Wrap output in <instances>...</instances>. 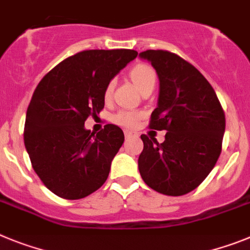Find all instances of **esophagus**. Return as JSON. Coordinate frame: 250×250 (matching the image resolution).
<instances>
[{"mask_svg": "<svg viewBox=\"0 0 250 250\" xmlns=\"http://www.w3.org/2000/svg\"><path fill=\"white\" fill-rule=\"evenodd\" d=\"M125 138H131V137H134V136H136V133H133L132 131H125Z\"/></svg>", "mask_w": 250, "mask_h": 250, "instance_id": "1", "label": "esophagus"}]
</instances>
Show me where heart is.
<instances>
[{
    "label": "heart",
    "instance_id": "obj_1",
    "mask_svg": "<svg viewBox=\"0 0 250 250\" xmlns=\"http://www.w3.org/2000/svg\"><path fill=\"white\" fill-rule=\"evenodd\" d=\"M129 78L142 93L147 89L155 88L156 80H157V75H156L153 68L145 62H138L132 66V69L129 70ZM113 90H114V82L110 80L104 88V101L108 102L112 99ZM141 119H142V113L134 112V110H119L116 116L113 117V121L123 127H134Z\"/></svg>",
    "mask_w": 250,
    "mask_h": 250
}]
</instances>
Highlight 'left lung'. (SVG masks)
<instances>
[{"mask_svg":"<svg viewBox=\"0 0 250 250\" xmlns=\"http://www.w3.org/2000/svg\"><path fill=\"white\" fill-rule=\"evenodd\" d=\"M157 71L158 105L151 129L167 131L165 141L142 134L138 168L143 181L160 194L181 196L195 190L221 153L225 114L210 83L186 60L166 50L140 53Z\"/></svg>","mask_w":250,"mask_h":250,"instance_id":"1","label":"left lung"}]
</instances>
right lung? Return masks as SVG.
Instances as JSON below:
<instances>
[{
	"mask_svg": "<svg viewBox=\"0 0 250 250\" xmlns=\"http://www.w3.org/2000/svg\"><path fill=\"white\" fill-rule=\"evenodd\" d=\"M138 55L129 49L84 50L45 75L27 108L23 141L32 168L51 192L68 200L93 194L108 179L125 142L118 125L84 128L104 108V88Z\"/></svg>",
	"mask_w": 250,
	"mask_h": 250,
	"instance_id": "add662e5",
	"label": "right lung"
}]
</instances>
